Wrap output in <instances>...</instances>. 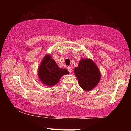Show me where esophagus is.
<instances>
[{"label": "esophagus", "instance_id": "1", "mask_svg": "<svg viewBox=\"0 0 131 131\" xmlns=\"http://www.w3.org/2000/svg\"><path fill=\"white\" fill-rule=\"evenodd\" d=\"M68 71L70 72V73H71V72H72V68L71 67H68Z\"/></svg>", "mask_w": 131, "mask_h": 131}]
</instances>
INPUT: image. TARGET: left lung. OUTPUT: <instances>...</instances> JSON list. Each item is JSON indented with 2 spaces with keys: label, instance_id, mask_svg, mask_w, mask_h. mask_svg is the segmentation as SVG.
Here are the masks:
<instances>
[{
  "label": "left lung",
  "instance_id": "1",
  "mask_svg": "<svg viewBox=\"0 0 131 131\" xmlns=\"http://www.w3.org/2000/svg\"><path fill=\"white\" fill-rule=\"evenodd\" d=\"M80 87L84 91H89L96 88L101 79V73L92 60L81 58L78 67L74 70Z\"/></svg>",
  "mask_w": 131,
  "mask_h": 131
}]
</instances>
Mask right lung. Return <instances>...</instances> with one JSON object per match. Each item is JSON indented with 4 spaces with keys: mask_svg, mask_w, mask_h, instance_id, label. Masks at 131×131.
<instances>
[{
    "mask_svg": "<svg viewBox=\"0 0 131 131\" xmlns=\"http://www.w3.org/2000/svg\"><path fill=\"white\" fill-rule=\"evenodd\" d=\"M39 79L40 82L48 87L56 85L61 76L68 74V71L59 68L50 54L43 57L37 70Z\"/></svg>",
    "mask_w": 131,
    "mask_h": 131,
    "instance_id": "1",
    "label": "right lung"
}]
</instances>
